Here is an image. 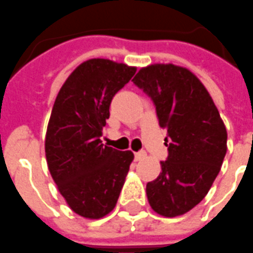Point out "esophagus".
Returning <instances> with one entry per match:
<instances>
[{"label": "esophagus", "mask_w": 253, "mask_h": 253, "mask_svg": "<svg viewBox=\"0 0 253 253\" xmlns=\"http://www.w3.org/2000/svg\"><path fill=\"white\" fill-rule=\"evenodd\" d=\"M134 158H136V161H142V159L146 158V153L145 151H138V153L134 154Z\"/></svg>", "instance_id": "1"}]
</instances>
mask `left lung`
Wrapping results in <instances>:
<instances>
[{
    "label": "left lung",
    "mask_w": 253,
    "mask_h": 253,
    "mask_svg": "<svg viewBox=\"0 0 253 253\" xmlns=\"http://www.w3.org/2000/svg\"><path fill=\"white\" fill-rule=\"evenodd\" d=\"M133 84L154 102L161 128L167 129V161L147 183L151 209L163 217L183 215L203 201L227 151V132L213 99L183 66L153 64L138 70Z\"/></svg>",
    "instance_id": "8db88e82"
}]
</instances>
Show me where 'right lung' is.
Listing matches in <instances>:
<instances>
[{
    "label": "right lung",
    "instance_id": "add662e5",
    "mask_svg": "<svg viewBox=\"0 0 253 253\" xmlns=\"http://www.w3.org/2000/svg\"><path fill=\"white\" fill-rule=\"evenodd\" d=\"M136 70L91 58L73 70L54 100L45 134L46 165L66 204L81 217L99 219L114 210L134 159L130 150L106 146L100 137L111 100Z\"/></svg>",
    "mask_w": 253,
    "mask_h": 253
}]
</instances>
